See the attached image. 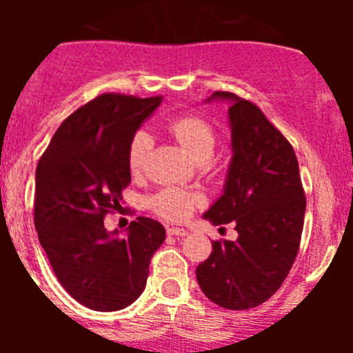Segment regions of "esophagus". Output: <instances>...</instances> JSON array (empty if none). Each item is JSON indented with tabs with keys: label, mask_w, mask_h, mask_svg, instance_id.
<instances>
[{
	"label": "esophagus",
	"mask_w": 353,
	"mask_h": 353,
	"mask_svg": "<svg viewBox=\"0 0 353 353\" xmlns=\"http://www.w3.org/2000/svg\"><path fill=\"white\" fill-rule=\"evenodd\" d=\"M168 235H173V236H187L189 235V232L187 230H183V228H168Z\"/></svg>",
	"instance_id": "1"
}]
</instances>
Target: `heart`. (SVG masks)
<instances>
[{
    "instance_id": "1",
    "label": "heart",
    "mask_w": 353,
    "mask_h": 353,
    "mask_svg": "<svg viewBox=\"0 0 353 353\" xmlns=\"http://www.w3.org/2000/svg\"><path fill=\"white\" fill-rule=\"evenodd\" d=\"M168 132L194 161H208L214 154L217 134L205 118L196 117V114L173 118L168 123ZM150 145L152 143L145 132H138L130 139L129 150H127V166L132 174H138L145 170ZM199 203H201L199 194L180 189V187H166L150 198L152 210L168 221L187 219Z\"/></svg>"
}]
</instances>
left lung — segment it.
Here are the masks:
<instances>
[{
	"instance_id": "left-lung-1",
	"label": "left lung",
	"mask_w": 353,
	"mask_h": 353,
	"mask_svg": "<svg viewBox=\"0 0 353 353\" xmlns=\"http://www.w3.org/2000/svg\"><path fill=\"white\" fill-rule=\"evenodd\" d=\"M233 159L224 194L205 214L214 224H235L239 239L214 240L196 279L214 304L251 310L288 276L304 228L305 194L293 146L263 111L230 92Z\"/></svg>"
}]
</instances>
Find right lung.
Here are the masks:
<instances>
[{
	"mask_svg": "<svg viewBox=\"0 0 353 353\" xmlns=\"http://www.w3.org/2000/svg\"><path fill=\"white\" fill-rule=\"evenodd\" d=\"M159 104L161 97L102 93L65 118L37 166L40 245L61 286L90 310L132 304L166 239L164 226L150 217L132 221L127 236H111L104 228L130 183V139Z\"/></svg>",
	"mask_w": 353,
	"mask_h": 353,
	"instance_id": "1",
	"label": "right lung"
}]
</instances>
